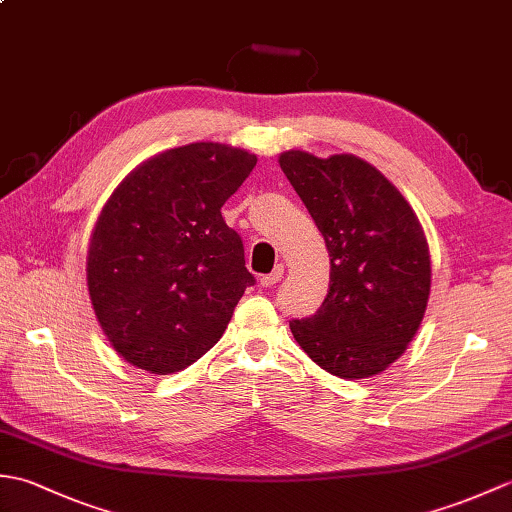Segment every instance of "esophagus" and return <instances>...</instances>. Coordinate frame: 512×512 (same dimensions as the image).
<instances>
[{
  "instance_id": "34e87169",
  "label": "esophagus",
  "mask_w": 512,
  "mask_h": 512,
  "mask_svg": "<svg viewBox=\"0 0 512 512\" xmlns=\"http://www.w3.org/2000/svg\"><path fill=\"white\" fill-rule=\"evenodd\" d=\"M281 277H284V266L277 264V266L273 268V273H268V275H264L262 279H259V284H262L264 288H273V286L279 284Z\"/></svg>"
}]
</instances>
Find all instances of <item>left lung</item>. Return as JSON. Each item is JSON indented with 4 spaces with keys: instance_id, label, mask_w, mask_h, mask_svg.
<instances>
[{
    "instance_id": "left-lung-1",
    "label": "left lung",
    "mask_w": 512,
    "mask_h": 512,
    "mask_svg": "<svg viewBox=\"0 0 512 512\" xmlns=\"http://www.w3.org/2000/svg\"><path fill=\"white\" fill-rule=\"evenodd\" d=\"M330 253L321 308L290 330L314 363L339 378L383 372L418 332L431 288L429 244L409 202L352 154L279 156Z\"/></svg>"
}]
</instances>
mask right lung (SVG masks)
<instances>
[{
	"mask_svg": "<svg viewBox=\"0 0 512 512\" xmlns=\"http://www.w3.org/2000/svg\"><path fill=\"white\" fill-rule=\"evenodd\" d=\"M255 165L244 149L191 143L136 167L103 206L88 288L96 319L127 363L173 374L220 341L255 284L222 206Z\"/></svg>",
	"mask_w": 512,
	"mask_h": 512,
	"instance_id": "1",
	"label": "right lung"
}]
</instances>
